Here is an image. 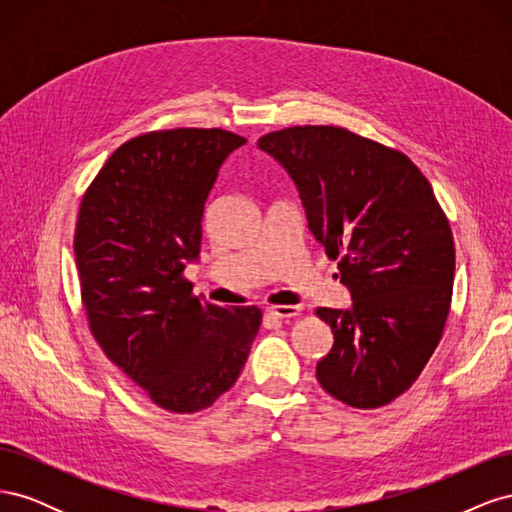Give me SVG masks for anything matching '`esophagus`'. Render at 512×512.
Masks as SVG:
<instances>
[{
	"label": "esophagus",
	"instance_id": "obj_1",
	"mask_svg": "<svg viewBox=\"0 0 512 512\" xmlns=\"http://www.w3.org/2000/svg\"><path fill=\"white\" fill-rule=\"evenodd\" d=\"M267 314L280 318V320H290V318L301 314V307L299 305H273V307H267Z\"/></svg>",
	"mask_w": 512,
	"mask_h": 512
}]
</instances>
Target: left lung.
I'll use <instances>...</instances> for the list:
<instances>
[{
  "mask_svg": "<svg viewBox=\"0 0 512 512\" xmlns=\"http://www.w3.org/2000/svg\"><path fill=\"white\" fill-rule=\"evenodd\" d=\"M294 181L307 226L350 290L318 307L333 348L320 386L361 410L391 404L421 376L451 309L455 243L425 175L401 151L346 128L294 126L258 141Z\"/></svg>",
  "mask_w": 512,
  "mask_h": 512,
  "instance_id": "obj_1",
  "label": "left lung"
}]
</instances>
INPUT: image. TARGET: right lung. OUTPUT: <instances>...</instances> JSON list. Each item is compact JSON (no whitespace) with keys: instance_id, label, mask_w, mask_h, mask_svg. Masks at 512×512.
I'll return each mask as SVG.
<instances>
[{"instance_id":"add662e5","label":"right lung","mask_w":512,"mask_h":512,"mask_svg":"<svg viewBox=\"0 0 512 512\" xmlns=\"http://www.w3.org/2000/svg\"><path fill=\"white\" fill-rule=\"evenodd\" d=\"M245 138L218 128L136 136L89 185L74 232L81 297L96 342L156 406L198 412L237 382L260 309L194 297L203 211Z\"/></svg>"}]
</instances>
